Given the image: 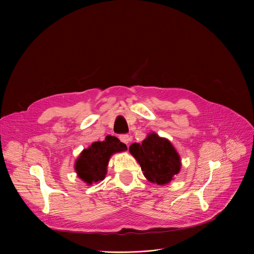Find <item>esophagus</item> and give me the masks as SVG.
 <instances>
[{
	"label": "esophagus",
	"instance_id": "obj_1",
	"mask_svg": "<svg viewBox=\"0 0 254 254\" xmlns=\"http://www.w3.org/2000/svg\"><path fill=\"white\" fill-rule=\"evenodd\" d=\"M120 139H121V141H123L126 144H128V142H129V136L127 134H121Z\"/></svg>",
	"mask_w": 254,
	"mask_h": 254
}]
</instances>
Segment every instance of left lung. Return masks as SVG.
I'll list each match as a JSON object with an SVG mask.
<instances>
[{
  "label": "left lung",
  "instance_id": "left-lung-1",
  "mask_svg": "<svg viewBox=\"0 0 254 254\" xmlns=\"http://www.w3.org/2000/svg\"><path fill=\"white\" fill-rule=\"evenodd\" d=\"M128 150L151 183L167 185L180 173L182 163L178 152L168 138L154 131L141 143H131Z\"/></svg>",
  "mask_w": 254,
  "mask_h": 254
}]
</instances>
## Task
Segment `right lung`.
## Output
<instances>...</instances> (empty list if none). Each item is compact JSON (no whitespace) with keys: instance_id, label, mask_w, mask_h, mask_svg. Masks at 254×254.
Instances as JSON below:
<instances>
[{"instance_id":"obj_1","label":"right lung","mask_w":254,"mask_h":254,"mask_svg":"<svg viewBox=\"0 0 254 254\" xmlns=\"http://www.w3.org/2000/svg\"><path fill=\"white\" fill-rule=\"evenodd\" d=\"M127 150L126 144L118 137L106 135L104 140L92 142L80 153L75 161L74 170L85 184L90 186L99 183L105 178L111 157Z\"/></svg>"}]
</instances>
